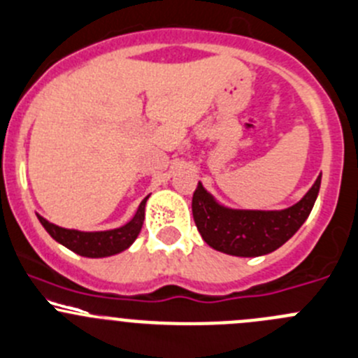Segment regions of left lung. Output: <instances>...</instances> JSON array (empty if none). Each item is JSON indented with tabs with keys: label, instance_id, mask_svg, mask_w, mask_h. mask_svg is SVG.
Returning a JSON list of instances; mask_svg holds the SVG:
<instances>
[{
	"label": "left lung",
	"instance_id": "obj_1",
	"mask_svg": "<svg viewBox=\"0 0 358 358\" xmlns=\"http://www.w3.org/2000/svg\"><path fill=\"white\" fill-rule=\"evenodd\" d=\"M322 176L292 207L281 210H250L224 207L199 182L193 193V220L202 239L221 253L262 257L283 246L311 213Z\"/></svg>",
	"mask_w": 358,
	"mask_h": 358
}]
</instances>
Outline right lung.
Masks as SVG:
<instances>
[{
	"mask_svg": "<svg viewBox=\"0 0 358 358\" xmlns=\"http://www.w3.org/2000/svg\"><path fill=\"white\" fill-rule=\"evenodd\" d=\"M148 199L149 196H145L142 200L135 216L128 223L114 228V230H103V232H80V230H73V228L57 227L38 214L36 216H38L43 228L49 232V236L59 244H63L64 248L80 255V257L103 258L121 253L134 244V241L141 234L142 223H144Z\"/></svg>",
	"mask_w": 358,
	"mask_h": 358,
	"instance_id": "add662e5",
	"label": "right lung"
}]
</instances>
